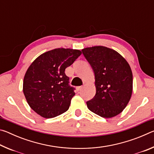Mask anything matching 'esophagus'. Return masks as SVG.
I'll return each instance as SVG.
<instances>
[{"mask_svg":"<svg viewBox=\"0 0 154 154\" xmlns=\"http://www.w3.org/2000/svg\"><path fill=\"white\" fill-rule=\"evenodd\" d=\"M77 88V91H79V90H81L83 88V86H78V87H77L76 88Z\"/></svg>","mask_w":154,"mask_h":154,"instance_id":"esophagus-1","label":"esophagus"}]
</instances>
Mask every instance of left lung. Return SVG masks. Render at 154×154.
<instances>
[{
    "mask_svg": "<svg viewBox=\"0 0 154 154\" xmlns=\"http://www.w3.org/2000/svg\"><path fill=\"white\" fill-rule=\"evenodd\" d=\"M95 75L96 94L86 103L93 113L111 118L122 113L132 93V72L129 64L114 49L94 46L82 49Z\"/></svg>",
    "mask_w": 154,
    "mask_h": 154,
    "instance_id": "8db88e82",
    "label": "left lung"
}]
</instances>
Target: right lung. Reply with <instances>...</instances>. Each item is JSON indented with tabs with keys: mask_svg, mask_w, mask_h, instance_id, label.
Wrapping results in <instances>:
<instances>
[{
	"mask_svg": "<svg viewBox=\"0 0 154 154\" xmlns=\"http://www.w3.org/2000/svg\"><path fill=\"white\" fill-rule=\"evenodd\" d=\"M81 54L79 49L57 48L32 62L24 75L23 92L34 111L43 118H52L69 109L75 93L64 71Z\"/></svg>",
	"mask_w": 154,
	"mask_h": 154,
	"instance_id": "obj_1",
	"label": "right lung"
}]
</instances>
